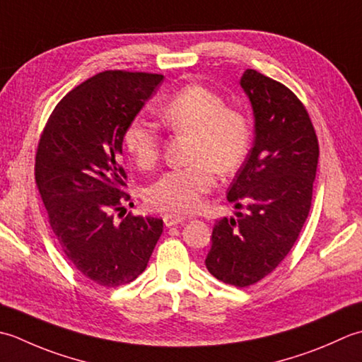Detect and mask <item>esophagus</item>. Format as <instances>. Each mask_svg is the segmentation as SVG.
<instances>
[{"instance_id": "1", "label": "esophagus", "mask_w": 362, "mask_h": 362, "mask_svg": "<svg viewBox=\"0 0 362 362\" xmlns=\"http://www.w3.org/2000/svg\"><path fill=\"white\" fill-rule=\"evenodd\" d=\"M162 220H164V225L165 226H175L182 222V216H176V214H165L164 217H162Z\"/></svg>"}]
</instances>
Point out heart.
<instances>
[{
	"mask_svg": "<svg viewBox=\"0 0 362 362\" xmlns=\"http://www.w3.org/2000/svg\"><path fill=\"white\" fill-rule=\"evenodd\" d=\"M160 119L175 134H189L190 164L168 170L146 190L153 209L195 212L216 184V172L233 175L247 159L252 123L245 112L226 106L222 95L202 84L180 88L159 109ZM123 146L145 170L158 164L160 136L153 123L134 117L123 131Z\"/></svg>",
	"mask_w": 362,
	"mask_h": 362,
	"instance_id": "heart-1",
	"label": "heart"
}]
</instances>
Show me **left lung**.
I'll return each instance as SVG.
<instances>
[{
  "label": "left lung",
  "mask_w": 362,
  "mask_h": 362,
  "mask_svg": "<svg viewBox=\"0 0 362 362\" xmlns=\"http://www.w3.org/2000/svg\"><path fill=\"white\" fill-rule=\"evenodd\" d=\"M240 86L252 101L256 136L228 202L247 211L217 220L204 264L220 281L247 287L272 274L298 239L311 209L319 140L289 87L252 69Z\"/></svg>",
  "instance_id": "left-lung-1"
}]
</instances>
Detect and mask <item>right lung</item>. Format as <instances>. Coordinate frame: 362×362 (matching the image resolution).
Wrapping results in <instances>:
<instances>
[{
	"label": "right lung",
	"instance_id": "add662e5",
	"mask_svg": "<svg viewBox=\"0 0 362 362\" xmlns=\"http://www.w3.org/2000/svg\"><path fill=\"white\" fill-rule=\"evenodd\" d=\"M162 78L110 70L84 81L57 103L37 145L35 184L51 230L73 267L100 286L134 281L164 228L160 218L131 212L120 223L114 218L131 198L123 131Z\"/></svg>",
	"mask_w": 362,
	"mask_h": 362
}]
</instances>
